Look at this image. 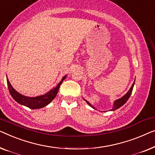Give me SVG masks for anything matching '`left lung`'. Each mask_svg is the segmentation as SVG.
I'll use <instances>...</instances> for the list:
<instances>
[{"label": "left lung", "instance_id": "left-lung-1", "mask_svg": "<svg viewBox=\"0 0 155 155\" xmlns=\"http://www.w3.org/2000/svg\"><path fill=\"white\" fill-rule=\"evenodd\" d=\"M134 84H135V81H134V84H132L131 87H130V88L129 89V91H128V92H127V93H126V94L124 95L123 97H121V98H119V99H118V100H117L116 101H114V105H113V107H112V110H111L114 111V110H117V109H119V107H121L122 105H124V104H125L126 102H127V100H128V98H129V97H130V95H131V93H132V91H133V88H134ZM84 100L87 102V103H88V104H89V105H90V106L91 107H93V109H95V108L94 107H93V106L92 105V104H90V102H88V101H87V100Z\"/></svg>", "mask_w": 155, "mask_h": 155}]
</instances>
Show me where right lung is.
Returning <instances> with one entry per match:
<instances>
[{
    "label": "right lung",
    "instance_id": "1",
    "mask_svg": "<svg viewBox=\"0 0 155 155\" xmlns=\"http://www.w3.org/2000/svg\"><path fill=\"white\" fill-rule=\"evenodd\" d=\"M66 77L67 76H64V77L62 78L61 81L57 85V86L50 91L49 92H48L44 95H40V96L37 97H27L19 93L17 91H15V89L12 88L11 84H10V83L9 82V80L8 79V77L7 83L10 95H11L12 98L14 99L15 101L18 102L19 104H22L24 106H26L30 109H33V110H34V109H40L44 107L45 106L48 105L52 100L55 98L57 94H58L59 88H60V85L62 84V81L65 79Z\"/></svg>",
    "mask_w": 155,
    "mask_h": 155
}]
</instances>
